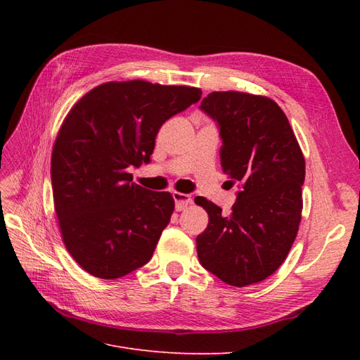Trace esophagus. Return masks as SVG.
I'll use <instances>...</instances> for the list:
<instances>
[{
    "mask_svg": "<svg viewBox=\"0 0 360 360\" xmlns=\"http://www.w3.org/2000/svg\"><path fill=\"white\" fill-rule=\"evenodd\" d=\"M172 198H174V201H176V210L177 212L188 209V207L192 204V198H191V195H188V193L172 192Z\"/></svg>",
    "mask_w": 360,
    "mask_h": 360,
    "instance_id": "34e87169",
    "label": "esophagus"
}]
</instances>
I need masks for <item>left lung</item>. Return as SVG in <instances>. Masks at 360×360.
I'll return each mask as SVG.
<instances>
[{"mask_svg":"<svg viewBox=\"0 0 360 360\" xmlns=\"http://www.w3.org/2000/svg\"><path fill=\"white\" fill-rule=\"evenodd\" d=\"M200 108L219 126L222 171L242 188L230 214L195 198L209 213L197 237L200 263L228 285H252L275 274L297 236L304 158L287 115L269 97L213 91Z\"/></svg>","mask_w":360,"mask_h":360,"instance_id":"1","label":"left lung"}]
</instances>
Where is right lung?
Returning <instances> with one entry per match:
<instances>
[{
	"label": "right lung",
	"mask_w": 360,
	"mask_h": 360,
	"mask_svg": "<svg viewBox=\"0 0 360 360\" xmlns=\"http://www.w3.org/2000/svg\"><path fill=\"white\" fill-rule=\"evenodd\" d=\"M201 90L134 79L106 82L73 105L52 148L53 205L64 246L85 271L117 279L147 264L174 198L132 181L150 162L160 126Z\"/></svg>",
	"instance_id": "right-lung-1"
}]
</instances>
